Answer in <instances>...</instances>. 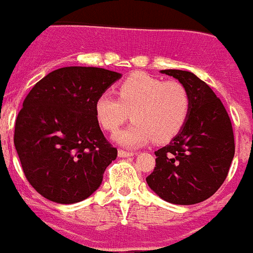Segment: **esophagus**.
Masks as SVG:
<instances>
[{
    "mask_svg": "<svg viewBox=\"0 0 253 253\" xmlns=\"http://www.w3.org/2000/svg\"><path fill=\"white\" fill-rule=\"evenodd\" d=\"M118 154H119V157H131V156H134L133 152H128V151H124V149H119L118 151Z\"/></svg>",
    "mask_w": 253,
    "mask_h": 253,
    "instance_id": "1",
    "label": "esophagus"
}]
</instances>
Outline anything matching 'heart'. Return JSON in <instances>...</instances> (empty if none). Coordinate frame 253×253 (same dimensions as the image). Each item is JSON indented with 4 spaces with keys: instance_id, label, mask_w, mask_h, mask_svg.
<instances>
[{
    "instance_id": "b5f03b06",
    "label": "heart",
    "mask_w": 253,
    "mask_h": 253,
    "mask_svg": "<svg viewBox=\"0 0 253 253\" xmlns=\"http://www.w3.org/2000/svg\"><path fill=\"white\" fill-rule=\"evenodd\" d=\"M119 97L100 93L95 102L96 118L107 131H116L130 113L134 120L115 135L128 148L143 146L149 139L163 143L177 135L186 124L191 97L185 84L163 81L138 72L126 77L118 88Z\"/></svg>"
}]
</instances>
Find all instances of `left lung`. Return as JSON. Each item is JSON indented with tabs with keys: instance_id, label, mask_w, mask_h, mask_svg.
I'll use <instances>...</instances> for the list:
<instances>
[{
	"instance_id": "1",
	"label": "left lung",
	"mask_w": 253,
	"mask_h": 253,
	"mask_svg": "<svg viewBox=\"0 0 253 253\" xmlns=\"http://www.w3.org/2000/svg\"><path fill=\"white\" fill-rule=\"evenodd\" d=\"M186 86L191 109L186 124L156 154V167L146 178L161 199L177 205L207 200L222 186L234 157L232 123L222 101L194 73L163 69Z\"/></svg>"
}]
</instances>
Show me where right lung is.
<instances>
[{
	"instance_id": "add662e5",
	"label": "right lung",
	"mask_w": 253,
	"mask_h": 253,
	"mask_svg": "<svg viewBox=\"0 0 253 253\" xmlns=\"http://www.w3.org/2000/svg\"><path fill=\"white\" fill-rule=\"evenodd\" d=\"M122 75L63 67L42 78L22 102L13 143L26 180L50 202L75 204L93 194L118 156L104 137L95 102Z\"/></svg>"
}]
</instances>
